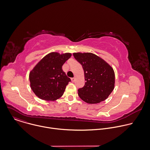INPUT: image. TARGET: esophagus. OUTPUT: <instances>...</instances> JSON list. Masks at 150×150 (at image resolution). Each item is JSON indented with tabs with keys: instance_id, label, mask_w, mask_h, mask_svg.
Returning a JSON list of instances; mask_svg holds the SVG:
<instances>
[{
	"instance_id": "esophagus-1",
	"label": "esophagus",
	"mask_w": 150,
	"mask_h": 150,
	"mask_svg": "<svg viewBox=\"0 0 150 150\" xmlns=\"http://www.w3.org/2000/svg\"><path fill=\"white\" fill-rule=\"evenodd\" d=\"M75 78H71V81H72V82H75Z\"/></svg>"
}]
</instances>
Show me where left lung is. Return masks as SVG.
Here are the masks:
<instances>
[{
    "instance_id": "obj_1",
    "label": "left lung",
    "mask_w": 150,
    "mask_h": 150,
    "mask_svg": "<svg viewBox=\"0 0 150 150\" xmlns=\"http://www.w3.org/2000/svg\"><path fill=\"white\" fill-rule=\"evenodd\" d=\"M73 55L82 65L86 81L84 86L78 90L79 98L90 104L104 101L114 89L115 76L113 68L92 53L78 52Z\"/></svg>"
}]
</instances>
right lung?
I'll list each match as a JSON object with an SVG mask.
<instances>
[{
    "mask_svg": "<svg viewBox=\"0 0 150 150\" xmlns=\"http://www.w3.org/2000/svg\"><path fill=\"white\" fill-rule=\"evenodd\" d=\"M71 56L51 52L44 57L29 75L31 88L37 96L45 100H55L61 97L71 82L63 71V64Z\"/></svg>",
    "mask_w": 150,
    "mask_h": 150,
    "instance_id": "1",
    "label": "right lung"
}]
</instances>
